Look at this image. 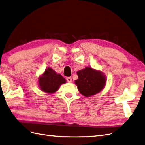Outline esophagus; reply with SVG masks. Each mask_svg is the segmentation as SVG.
Wrapping results in <instances>:
<instances>
[{
    "label": "esophagus",
    "mask_w": 145,
    "mask_h": 145,
    "mask_svg": "<svg viewBox=\"0 0 145 145\" xmlns=\"http://www.w3.org/2000/svg\"><path fill=\"white\" fill-rule=\"evenodd\" d=\"M66 80H67V81L68 82H72V78H71V77H68V78H67Z\"/></svg>",
    "instance_id": "1"
}]
</instances>
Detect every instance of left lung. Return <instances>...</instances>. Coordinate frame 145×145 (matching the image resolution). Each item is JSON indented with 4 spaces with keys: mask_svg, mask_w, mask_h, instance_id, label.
<instances>
[{
    "mask_svg": "<svg viewBox=\"0 0 145 145\" xmlns=\"http://www.w3.org/2000/svg\"><path fill=\"white\" fill-rule=\"evenodd\" d=\"M78 79L75 84L82 95L86 97H91L104 89L107 82L105 75L100 70L86 67L77 72Z\"/></svg>",
    "mask_w": 145,
    "mask_h": 145,
    "instance_id": "1",
    "label": "left lung"
}]
</instances>
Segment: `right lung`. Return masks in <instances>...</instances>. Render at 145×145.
Here are the masks:
<instances>
[{
    "mask_svg": "<svg viewBox=\"0 0 145 145\" xmlns=\"http://www.w3.org/2000/svg\"><path fill=\"white\" fill-rule=\"evenodd\" d=\"M66 82V79L50 67H47L38 80V84L41 91L50 94L55 93L59 87Z\"/></svg>",
    "mask_w": 145,
    "mask_h": 145,
    "instance_id": "1",
    "label": "right lung"
}]
</instances>
